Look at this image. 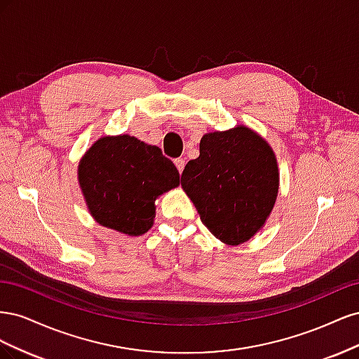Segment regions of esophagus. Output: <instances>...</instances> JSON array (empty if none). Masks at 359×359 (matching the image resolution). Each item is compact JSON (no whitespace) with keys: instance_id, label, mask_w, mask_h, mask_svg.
Instances as JSON below:
<instances>
[{"instance_id":"34e87169","label":"esophagus","mask_w":359,"mask_h":359,"mask_svg":"<svg viewBox=\"0 0 359 359\" xmlns=\"http://www.w3.org/2000/svg\"><path fill=\"white\" fill-rule=\"evenodd\" d=\"M173 163H175V166H177L180 173L184 170V166H186V160H184V158H177Z\"/></svg>"}]
</instances>
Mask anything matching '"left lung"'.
<instances>
[{
	"label": "left lung",
	"mask_w": 359,
	"mask_h": 359,
	"mask_svg": "<svg viewBox=\"0 0 359 359\" xmlns=\"http://www.w3.org/2000/svg\"><path fill=\"white\" fill-rule=\"evenodd\" d=\"M181 186L217 240L238 245L265 226L278 194L280 172L273 148L247 126L202 136Z\"/></svg>",
	"instance_id": "1"
}]
</instances>
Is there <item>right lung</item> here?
<instances>
[{"mask_svg":"<svg viewBox=\"0 0 359 359\" xmlns=\"http://www.w3.org/2000/svg\"><path fill=\"white\" fill-rule=\"evenodd\" d=\"M78 181L97 223L139 236L154 224L156 199L180 186V172L156 145L130 135L102 136L82 156Z\"/></svg>","mask_w":359,"mask_h":359,"instance_id":"right-lung-1","label":"right lung"}]
</instances>
